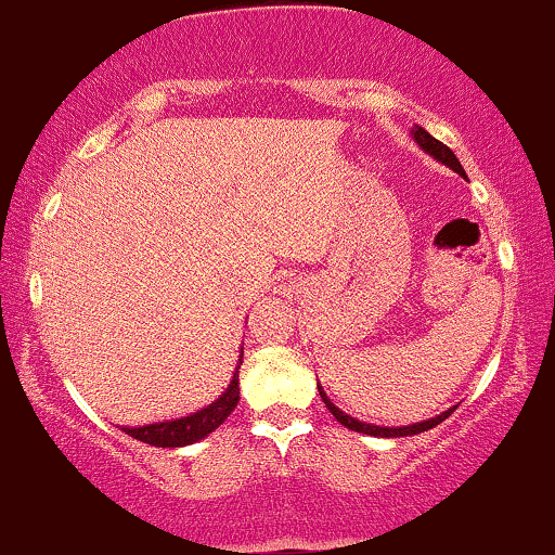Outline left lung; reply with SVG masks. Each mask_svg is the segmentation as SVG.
<instances>
[{"label": "left lung", "instance_id": "left-lung-1", "mask_svg": "<svg viewBox=\"0 0 555 555\" xmlns=\"http://www.w3.org/2000/svg\"><path fill=\"white\" fill-rule=\"evenodd\" d=\"M410 134H413V140L418 142V147L423 150V153H428L431 155L434 160H439V163H444L447 168H452L454 173H460V176H465V168L460 166V160H457V155L452 153V150H449L444 142H439L436 140V137H431L426 132V129L423 127H413L410 129ZM467 179V176H465ZM319 395H322V400H324V405H327V410L332 415H335L337 421L343 423V426H348L350 431H358V434H369V436H382V439H400V436H415V434H423V431H428V428H434V426H439L441 421H447L449 415L454 413V410H457V405L454 408H449V410H444V413H439L436 415V418H428V421H421V423H413V426H397V428H389V426H374V423H366V421H358V418H353V415H348V413H343L340 408L335 405V402L330 400L327 397V392H324L322 387H319Z\"/></svg>", "mask_w": 555, "mask_h": 555}]
</instances>
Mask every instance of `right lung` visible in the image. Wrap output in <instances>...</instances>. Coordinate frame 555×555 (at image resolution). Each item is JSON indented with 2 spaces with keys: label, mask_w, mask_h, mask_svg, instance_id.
I'll return each mask as SVG.
<instances>
[{
  "label": "right lung",
  "mask_w": 555,
  "mask_h": 555,
  "mask_svg": "<svg viewBox=\"0 0 555 555\" xmlns=\"http://www.w3.org/2000/svg\"><path fill=\"white\" fill-rule=\"evenodd\" d=\"M244 363V348H241L236 371H233L231 384L225 387V392L218 400L210 402L207 408L197 410V413L184 415V418L173 421H160V423H147V426H124L121 431L129 434L137 441H145L150 447H189L197 444V441L210 436L215 428L223 423L228 415L233 413V408L238 405V369Z\"/></svg>",
  "instance_id": "obj_1"
}]
</instances>
